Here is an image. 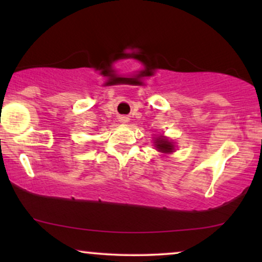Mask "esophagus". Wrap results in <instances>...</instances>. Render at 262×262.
Wrapping results in <instances>:
<instances>
[{"label":"esophagus","mask_w":262,"mask_h":262,"mask_svg":"<svg viewBox=\"0 0 262 262\" xmlns=\"http://www.w3.org/2000/svg\"><path fill=\"white\" fill-rule=\"evenodd\" d=\"M119 119H120V123H127V121H128V118L125 117V116H121Z\"/></svg>","instance_id":"obj_1"}]
</instances>
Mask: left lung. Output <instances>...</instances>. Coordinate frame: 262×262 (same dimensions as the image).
<instances>
[{"label": "left lung", "mask_w": 262, "mask_h": 262, "mask_svg": "<svg viewBox=\"0 0 262 262\" xmlns=\"http://www.w3.org/2000/svg\"><path fill=\"white\" fill-rule=\"evenodd\" d=\"M156 143V148L159 149V151H162V152H171L174 150V145L171 144V143L168 141L166 138H162V137H159L155 141Z\"/></svg>", "instance_id": "left-lung-1"}]
</instances>
